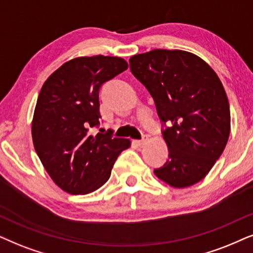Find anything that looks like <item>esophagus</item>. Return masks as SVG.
I'll use <instances>...</instances> for the list:
<instances>
[{
  "label": "esophagus",
  "mask_w": 253,
  "mask_h": 253,
  "mask_svg": "<svg viewBox=\"0 0 253 253\" xmlns=\"http://www.w3.org/2000/svg\"><path fill=\"white\" fill-rule=\"evenodd\" d=\"M147 141H148V135H144L142 139H141V140H135V141H134V142H135L137 146H143V144L146 143Z\"/></svg>",
  "instance_id": "esophagus-1"
}]
</instances>
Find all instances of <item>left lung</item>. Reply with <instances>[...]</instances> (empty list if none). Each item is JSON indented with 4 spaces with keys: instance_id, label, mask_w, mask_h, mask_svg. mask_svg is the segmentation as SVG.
<instances>
[{
    "instance_id": "1",
    "label": "left lung",
    "mask_w": 253,
    "mask_h": 253,
    "mask_svg": "<svg viewBox=\"0 0 253 253\" xmlns=\"http://www.w3.org/2000/svg\"><path fill=\"white\" fill-rule=\"evenodd\" d=\"M133 75L154 98L163 124L169 160L154 173L185 188L210 172L227 146L230 109L216 73L203 59L180 49H153L129 59Z\"/></svg>"
}]
</instances>
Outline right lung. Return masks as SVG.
Instances as JSON below:
<instances>
[{"instance_id":"right-lung-1","label":"right lung","mask_w":253,"mask_h":253,"mask_svg":"<svg viewBox=\"0 0 253 253\" xmlns=\"http://www.w3.org/2000/svg\"><path fill=\"white\" fill-rule=\"evenodd\" d=\"M128 68L116 56H80L50 74L40 90L32 119L33 146L61 190L87 194L109 180L129 139L90 132L99 125V89Z\"/></svg>"}]
</instances>
